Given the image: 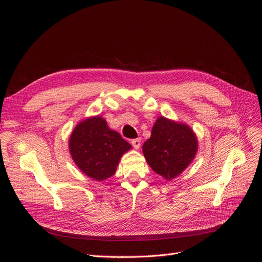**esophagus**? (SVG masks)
<instances>
[{"instance_id": "obj_1", "label": "esophagus", "mask_w": 262, "mask_h": 262, "mask_svg": "<svg viewBox=\"0 0 262 262\" xmlns=\"http://www.w3.org/2000/svg\"><path fill=\"white\" fill-rule=\"evenodd\" d=\"M131 144H132V146L136 148V149H139V147L141 146V139L139 138V139H133L132 141H131Z\"/></svg>"}]
</instances>
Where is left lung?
<instances>
[{"mask_svg": "<svg viewBox=\"0 0 262 262\" xmlns=\"http://www.w3.org/2000/svg\"><path fill=\"white\" fill-rule=\"evenodd\" d=\"M142 149L150 168L170 180L192 162L198 141L188 125L160 117Z\"/></svg>", "mask_w": 262, "mask_h": 262, "instance_id": "left-lung-1", "label": "left lung"}]
</instances>
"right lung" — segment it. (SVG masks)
<instances>
[{"label":"right lung","instance_id":"right-lung-1","mask_svg":"<svg viewBox=\"0 0 262 262\" xmlns=\"http://www.w3.org/2000/svg\"><path fill=\"white\" fill-rule=\"evenodd\" d=\"M70 152L77 167L94 180L102 181L116 172L119 160L131 145L110 130L100 117L89 118L71 134Z\"/></svg>","mask_w":262,"mask_h":262}]
</instances>
